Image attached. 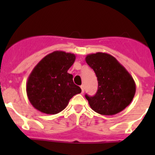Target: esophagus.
<instances>
[{
  "instance_id": "obj_1",
  "label": "esophagus",
  "mask_w": 155,
  "mask_h": 155,
  "mask_svg": "<svg viewBox=\"0 0 155 155\" xmlns=\"http://www.w3.org/2000/svg\"><path fill=\"white\" fill-rule=\"evenodd\" d=\"M81 89H82V93L83 94L84 93V91H85V88H84V85H81Z\"/></svg>"
}]
</instances>
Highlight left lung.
<instances>
[{"label":"left lung","mask_w":155,"mask_h":155,"mask_svg":"<svg viewBox=\"0 0 155 155\" xmlns=\"http://www.w3.org/2000/svg\"><path fill=\"white\" fill-rule=\"evenodd\" d=\"M85 61L94 71L98 81L96 94H85L91 108L103 115H112L124 110L136 93V84L115 58L107 53L87 54Z\"/></svg>","instance_id":"8db88e82"}]
</instances>
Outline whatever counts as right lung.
<instances>
[{"instance_id":"1","label":"right lung","mask_w":155,"mask_h":155,"mask_svg":"<svg viewBox=\"0 0 155 155\" xmlns=\"http://www.w3.org/2000/svg\"><path fill=\"white\" fill-rule=\"evenodd\" d=\"M74 54L54 51L45 56L33 69L26 84L30 103L45 114L54 115L66 108L70 100L82 90L68 73Z\"/></svg>"}]
</instances>
